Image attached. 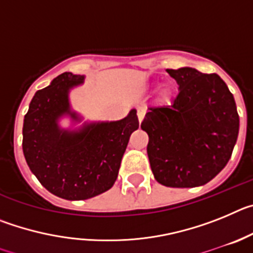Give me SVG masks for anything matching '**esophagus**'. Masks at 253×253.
<instances>
[{
  "label": "esophagus",
  "mask_w": 253,
  "mask_h": 253,
  "mask_svg": "<svg viewBox=\"0 0 253 253\" xmlns=\"http://www.w3.org/2000/svg\"><path fill=\"white\" fill-rule=\"evenodd\" d=\"M143 118H144V110H143V109H139V110H138V120H139V123H142Z\"/></svg>",
  "instance_id": "34e87169"
}]
</instances>
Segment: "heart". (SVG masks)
Wrapping results in <instances>:
<instances>
[{
  "instance_id": "1",
  "label": "heart",
  "mask_w": 253,
  "mask_h": 253,
  "mask_svg": "<svg viewBox=\"0 0 253 253\" xmlns=\"http://www.w3.org/2000/svg\"><path fill=\"white\" fill-rule=\"evenodd\" d=\"M171 93H172L171 87L165 86V87H162V90H161L160 95H161V97H162V99H169V96H171Z\"/></svg>"
}]
</instances>
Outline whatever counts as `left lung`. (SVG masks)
Here are the masks:
<instances>
[{"label": "left lung", "mask_w": 253, "mask_h": 253, "mask_svg": "<svg viewBox=\"0 0 253 253\" xmlns=\"http://www.w3.org/2000/svg\"><path fill=\"white\" fill-rule=\"evenodd\" d=\"M178 84L169 106L148 107L140 128L154 178L169 187H196L228 163L240 130L233 95L216 73L167 69Z\"/></svg>", "instance_id": "8db88e82"}]
</instances>
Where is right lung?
Returning <instances> with one entry per match:
<instances>
[{
	"label": "right lung",
	"instance_id": "obj_1",
	"mask_svg": "<svg viewBox=\"0 0 253 253\" xmlns=\"http://www.w3.org/2000/svg\"><path fill=\"white\" fill-rule=\"evenodd\" d=\"M84 77L64 72L37 91L22 126V151L39 182L66 200H86L111 189L129 138L139 128L137 110L118 122L84 124L77 130L62 129L59 118H81L71 110L68 93Z\"/></svg>",
	"mask_w": 253,
	"mask_h": 253
}]
</instances>
